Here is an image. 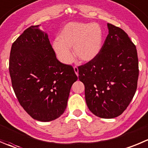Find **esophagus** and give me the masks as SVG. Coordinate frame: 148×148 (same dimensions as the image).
<instances>
[{
    "label": "esophagus",
    "mask_w": 148,
    "mask_h": 148,
    "mask_svg": "<svg viewBox=\"0 0 148 148\" xmlns=\"http://www.w3.org/2000/svg\"><path fill=\"white\" fill-rule=\"evenodd\" d=\"M74 71H75V74H76V75L78 76V67H76V66H75V67H74Z\"/></svg>",
    "instance_id": "obj_1"
}]
</instances>
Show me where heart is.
<instances>
[{
    "instance_id": "obj_1",
    "label": "heart",
    "mask_w": 148,
    "mask_h": 148,
    "mask_svg": "<svg viewBox=\"0 0 148 148\" xmlns=\"http://www.w3.org/2000/svg\"><path fill=\"white\" fill-rule=\"evenodd\" d=\"M103 33L97 23L73 22L64 25L59 34V38L52 42L59 61L70 64L75 57L84 62L96 59L102 49Z\"/></svg>"
}]
</instances>
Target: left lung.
<instances>
[{"label":"left lung","instance_id":"8db88e82","mask_svg":"<svg viewBox=\"0 0 148 148\" xmlns=\"http://www.w3.org/2000/svg\"><path fill=\"white\" fill-rule=\"evenodd\" d=\"M108 35L96 59L78 67L89 110L102 119L121 115L134 96L139 76L136 46L121 28L108 23Z\"/></svg>","mask_w":148,"mask_h":148}]
</instances>
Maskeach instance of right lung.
Instances as JSON below:
<instances>
[{
	"label": "right lung",
	"mask_w": 148,
	"mask_h": 148,
	"mask_svg": "<svg viewBox=\"0 0 148 148\" xmlns=\"http://www.w3.org/2000/svg\"><path fill=\"white\" fill-rule=\"evenodd\" d=\"M40 25L25 29L12 44L9 73L21 106L33 119H58L67 108L72 85L78 80L73 67L60 62Z\"/></svg>",
	"instance_id": "right-lung-1"
}]
</instances>
